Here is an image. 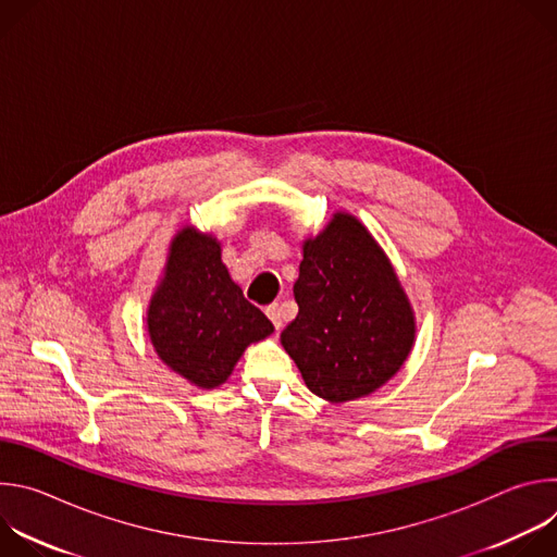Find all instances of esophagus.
I'll use <instances>...</instances> for the list:
<instances>
[{
	"mask_svg": "<svg viewBox=\"0 0 557 557\" xmlns=\"http://www.w3.org/2000/svg\"><path fill=\"white\" fill-rule=\"evenodd\" d=\"M267 314H269V320L273 322L275 331H282V308H280V304H271L267 308Z\"/></svg>",
	"mask_w": 557,
	"mask_h": 557,
	"instance_id": "obj_1",
	"label": "esophagus"
}]
</instances>
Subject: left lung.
Returning <instances> with one entry per match:
<instances>
[{"label":"left lung","instance_id":"left-lung-1","mask_svg":"<svg viewBox=\"0 0 557 557\" xmlns=\"http://www.w3.org/2000/svg\"><path fill=\"white\" fill-rule=\"evenodd\" d=\"M293 293L299 312L280 339L312 394L355 401L401 370L414 346V310L355 215L337 211L320 235L304 240Z\"/></svg>","mask_w":557,"mask_h":557}]
</instances>
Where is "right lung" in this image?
Returning <instances> with one entry per match:
<instances>
[{"label":"right lung","mask_w":557,"mask_h":557,"mask_svg":"<svg viewBox=\"0 0 557 557\" xmlns=\"http://www.w3.org/2000/svg\"><path fill=\"white\" fill-rule=\"evenodd\" d=\"M220 253L211 233L183 226L147 308L156 355L202 389L222 385L247 346L275 331L231 280Z\"/></svg>","instance_id":"right-lung-1"}]
</instances>
